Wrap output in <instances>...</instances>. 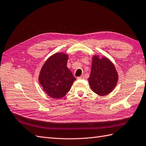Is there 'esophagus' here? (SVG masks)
I'll return each instance as SVG.
<instances>
[{"instance_id": "1", "label": "esophagus", "mask_w": 146, "mask_h": 146, "mask_svg": "<svg viewBox=\"0 0 146 146\" xmlns=\"http://www.w3.org/2000/svg\"><path fill=\"white\" fill-rule=\"evenodd\" d=\"M77 78L78 79H80V80H83V79L84 78V75H81V76H80L79 77H78Z\"/></svg>"}]
</instances>
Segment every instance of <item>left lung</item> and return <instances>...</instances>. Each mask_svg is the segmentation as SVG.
Listing matches in <instances>:
<instances>
[{
  "mask_svg": "<svg viewBox=\"0 0 146 146\" xmlns=\"http://www.w3.org/2000/svg\"><path fill=\"white\" fill-rule=\"evenodd\" d=\"M118 74L114 64L106 57L93 56L88 81L93 92L100 96L111 93L116 87Z\"/></svg>",
  "mask_w": 146,
  "mask_h": 146,
  "instance_id": "1",
  "label": "left lung"
}]
</instances>
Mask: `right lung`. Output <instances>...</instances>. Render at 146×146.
Instances as JSON below:
<instances>
[{
  "mask_svg": "<svg viewBox=\"0 0 146 146\" xmlns=\"http://www.w3.org/2000/svg\"><path fill=\"white\" fill-rule=\"evenodd\" d=\"M68 55L56 53L50 56L43 65L38 76L39 83L48 95L60 99L70 90L76 78L66 66Z\"/></svg>",
  "mask_w": 146,
  "mask_h": 146,
  "instance_id": "add662e5",
  "label": "right lung"
}]
</instances>
